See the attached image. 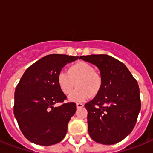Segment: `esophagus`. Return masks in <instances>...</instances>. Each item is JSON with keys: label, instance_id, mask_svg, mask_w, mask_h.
Here are the masks:
<instances>
[{"label": "esophagus", "instance_id": "obj_1", "mask_svg": "<svg viewBox=\"0 0 153 153\" xmlns=\"http://www.w3.org/2000/svg\"><path fill=\"white\" fill-rule=\"evenodd\" d=\"M83 106H84V105H83V103H80V102H77V103H76V108H77V109L83 107Z\"/></svg>", "mask_w": 153, "mask_h": 153}]
</instances>
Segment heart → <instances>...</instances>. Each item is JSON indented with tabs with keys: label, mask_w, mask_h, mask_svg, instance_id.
I'll return each mask as SVG.
<instances>
[{
	"label": "heart",
	"mask_w": 153,
	"mask_h": 153,
	"mask_svg": "<svg viewBox=\"0 0 153 153\" xmlns=\"http://www.w3.org/2000/svg\"><path fill=\"white\" fill-rule=\"evenodd\" d=\"M94 70V67L86 62L74 63L69 67L67 72L59 73L57 76L59 87L64 94L69 95L76 83L78 87L69 98L74 102L84 101L91 96H97L102 88V79L100 74Z\"/></svg>",
	"instance_id": "obj_1"
}]
</instances>
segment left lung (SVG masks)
<instances>
[{
  "mask_svg": "<svg viewBox=\"0 0 153 153\" xmlns=\"http://www.w3.org/2000/svg\"><path fill=\"white\" fill-rule=\"evenodd\" d=\"M79 59L97 66L102 79L100 93L85 104L90 137L104 145L122 141L134 128L141 109L137 81L122 62L109 55Z\"/></svg>",
  "mask_w": 153,
  "mask_h": 153,
  "instance_id": "left-lung-1",
  "label": "left lung"
}]
</instances>
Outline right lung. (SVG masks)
Here are the masks:
<instances>
[{
  "label": "right lung",
  "instance_id": "1",
  "mask_svg": "<svg viewBox=\"0 0 153 153\" xmlns=\"http://www.w3.org/2000/svg\"><path fill=\"white\" fill-rule=\"evenodd\" d=\"M79 56L50 54L28 67L14 93L13 114L24 136L31 143L51 146L60 143L76 110L74 102L63 103L67 97L57 83L65 65Z\"/></svg>",
  "mask_w": 153,
  "mask_h": 153
}]
</instances>
